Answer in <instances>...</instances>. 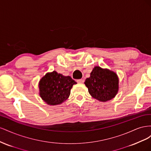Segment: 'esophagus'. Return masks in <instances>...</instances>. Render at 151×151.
<instances>
[{
	"label": "esophagus",
	"mask_w": 151,
	"mask_h": 151,
	"mask_svg": "<svg viewBox=\"0 0 151 151\" xmlns=\"http://www.w3.org/2000/svg\"><path fill=\"white\" fill-rule=\"evenodd\" d=\"M84 82V79H78V80H77V83H83Z\"/></svg>",
	"instance_id": "34e87169"
}]
</instances>
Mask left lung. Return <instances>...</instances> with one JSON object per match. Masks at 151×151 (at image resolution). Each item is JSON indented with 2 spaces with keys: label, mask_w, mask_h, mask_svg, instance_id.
<instances>
[{
  "label": "left lung",
  "mask_w": 151,
  "mask_h": 151,
  "mask_svg": "<svg viewBox=\"0 0 151 151\" xmlns=\"http://www.w3.org/2000/svg\"><path fill=\"white\" fill-rule=\"evenodd\" d=\"M84 84L91 96L99 101L106 102L115 97L119 81L115 72L96 66Z\"/></svg>",
  "instance_id": "left-lung-1"
}]
</instances>
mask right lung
<instances>
[{
    "label": "right lung",
    "instance_id": "obj_1",
    "mask_svg": "<svg viewBox=\"0 0 151 151\" xmlns=\"http://www.w3.org/2000/svg\"><path fill=\"white\" fill-rule=\"evenodd\" d=\"M76 84L70 76L48 72L40 81V96L48 104H60L69 97L72 86Z\"/></svg>",
    "mask_w": 151,
    "mask_h": 151
}]
</instances>
